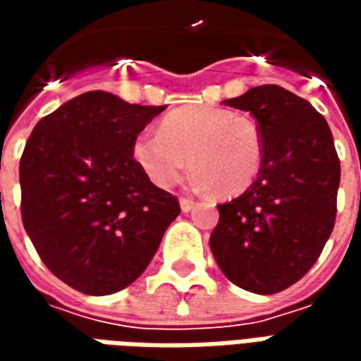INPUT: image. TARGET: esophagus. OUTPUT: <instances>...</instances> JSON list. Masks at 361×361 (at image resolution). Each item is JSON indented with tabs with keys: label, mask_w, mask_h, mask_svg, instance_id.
I'll use <instances>...</instances> for the list:
<instances>
[{
	"label": "esophagus",
	"mask_w": 361,
	"mask_h": 361,
	"mask_svg": "<svg viewBox=\"0 0 361 361\" xmlns=\"http://www.w3.org/2000/svg\"><path fill=\"white\" fill-rule=\"evenodd\" d=\"M180 207H181V211H183V212L193 211V207H195V201H193V199H189V197H181Z\"/></svg>",
	"instance_id": "esophagus-1"
}]
</instances>
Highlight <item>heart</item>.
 Instances as JSON below:
<instances>
[{"mask_svg":"<svg viewBox=\"0 0 361 361\" xmlns=\"http://www.w3.org/2000/svg\"><path fill=\"white\" fill-rule=\"evenodd\" d=\"M265 157L261 127L253 118L216 106H183L166 114L160 131L145 129L133 141V158L158 188L180 180L188 162L197 188L234 197L255 183Z\"/></svg>","mask_w":361,"mask_h":361,"instance_id":"obj_1","label":"heart"}]
</instances>
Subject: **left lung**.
<instances>
[{"label":"left lung","instance_id":"obj_1","mask_svg":"<svg viewBox=\"0 0 361 361\" xmlns=\"http://www.w3.org/2000/svg\"><path fill=\"white\" fill-rule=\"evenodd\" d=\"M224 104L257 119L265 157L255 183L219 204L209 243L230 282L276 294L310 271L333 232L341 160L325 118L290 90L263 85Z\"/></svg>","mask_w":361,"mask_h":361}]
</instances>
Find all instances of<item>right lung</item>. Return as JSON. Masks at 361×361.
Listing matches in <instances>:
<instances>
[{
    "mask_svg": "<svg viewBox=\"0 0 361 361\" xmlns=\"http://www.w3.org/2000/svg\"><path fill=\"white\" fill-rule=\"evenodd\" d=\"M166 106L104 90L75 96L36 123L19 166L20 216L38 255L67 286L108 295L142 274L180 214L133 158Z\"/></svg>",
    "mask_w": 361,
    "mask_h": 361,
    "instance_id": "right-lung-1",
    "label": "right lung"
}]
</instances>
